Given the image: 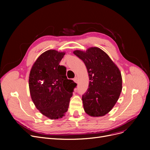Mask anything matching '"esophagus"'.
<instances>
[{
    "instance_id": "34e87169",
    "label": "esophagus",
    "mask_w": 150,
    "mask_h": 150,
    "mask_svg": "<svg viewBox=\"0 0 150 150\" xmlns=\"http://www.w3.org/2000/svg\"><path fill=\"white\" fill-rule=\"evenodd\" d=\"M74 81H75L76 83H78V78H77V77H75V78H74Z\"/></svg>"
}]
</instances>
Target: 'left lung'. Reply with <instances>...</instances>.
<instances>
[{
	"mask_svg": "<svg viewBox=\"0 0 150 150\" xmlns=\"http://www.w3.org/2000/svg\"><path fill=\"white\" fill-rule=\"evenodd\" d=\"M87 68L89 88L82 96L85 112L91 117H102L113 108L122 90L121 72L108 54L98 47L73 52Z\"/></svg>",
	"mask_w": 150,
	"mask_h": 150,
	"instance_id": "8db88e82",
	"label": "left lung"
}]
</instances>
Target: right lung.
<instances>
[{"label": "right lung", "mask_w": 150, "mask_h": 150, "mask_svg": "<svg viewBox=\"0 0 150 150\" xmlns=\"http://www.w3.org/2000/svg\"><path fill=\"white\" fill-rule=\"evenodd\" d=\"M65 54L55 50L39 56L31 69L29 89L37 109L51 120L61 119L67 111L76 84L66 76V68L59 64Z\"/></svg>", "instance_id": "right-lung-1"}]
</instances>
